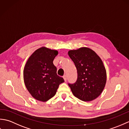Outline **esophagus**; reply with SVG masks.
Segmentation results:
<instances>
[{"label": "esophagus", "mask_w": 129, "mask_h": 129, "mask_svg": "<svg viewBox=\"0 0 129 129\" xmlns=\"http://www.w3.org/2000/svg\"><path fill=\"white\" fill-rule=\"evenodd\" d=\"M63 78H64V80L65 81H67V75H64L63 76Z\"/></svg>", "instance_id": "obj_1"}]
</instances>
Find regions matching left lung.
<instances>
[{
    "label": "left lung",
    "instance_id": "left-lung-1",
    "mask_svg": "<svg viewBox=\"0 0 129 129\" xmlns=\"http://www.w3.org/2000/svg\"><path fill=\"white\" fill-rule=\"evenodd\" d=\"M68 55L78 72L76 81L68 84L73 95L84 101L94 100L101 94L106 83L103 61L94 50L86 47L70 50Z\"/></svg>",
    "mask_w": 129,
    "mask_h": 129
}]
</instances>
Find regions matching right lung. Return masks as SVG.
I'll return each instance as SVG.
<instances>
[{
	"label": "right lung",
	"mask_w": 129,
	"mask_h": 129,
	"mask_svg": "<svg viewBox=\"0 0 129 129\" xmlns=\"http://www.w3.org/2000/svg\"><path fill=\"white\" fill-rule=\"evenodd\" d=\"M58 54L56 50L43 46L27 60L23 70L24 84L35 99L45 102L55 95L59 85L64 80L57 75L53 60Z\"/></svg>",
	"instance_id": "right-lung-1"
}]
</instances>
